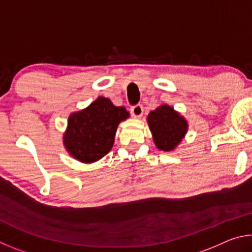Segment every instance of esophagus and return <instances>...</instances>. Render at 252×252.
I'll list each match as a JSON object with an SVG mask.
<instances>
[{"mask_svg": "<svg viewBox=\"0 0 252 252\" xmlns=\"http://www.w3.org/2000/svg\"><path fill=\"white\" fill-rule=\"evenodd\" d=\"M130 112L134 118H141L143 114V106L141 104H136L131 106Z\"/></svg>", "mask_w": 252, "mask_h": 252, "instance_id": "34e87169", "label": "esophagus"}]
</instances>
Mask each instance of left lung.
Returning <instances> with one entry per match:
<instances>
[{
    "mask_svg": "<svg viewBox=\"0 0 252 252\" xmlns=\"http://www.w3.org/2000/svg\"><path fill=\"white\" fill-rule=\"evenodd\" d=\"M157 148L162 151H172L182 141L188 131V122L172 106L162 104L148 116Z\"/></svg>",
    "mask_w": 252,
    "mask_h": 252,
    "instance_id": "left-lung-1",
    "label": "left lung"
}]
</instances>
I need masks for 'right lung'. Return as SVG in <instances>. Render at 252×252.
<instances>
[{
  "label": "right lung",
  "mask_w": 252,
  "mask_h": 252,
  "mask_svg": "<svg viewBox=\"0 0 252 252\" xmlns=\"http://www.w3.org/2000/svg\"><path fill=\"white\" fill-rule=\"evenodd\" d=\"M129 117L126 108L99 96L88 108L69 117L63 135L66 151L84 163L100 160L112 149L119 123Z\"/></svg>",
  "instance_id": "right-lung-1"
}]
</instances>
